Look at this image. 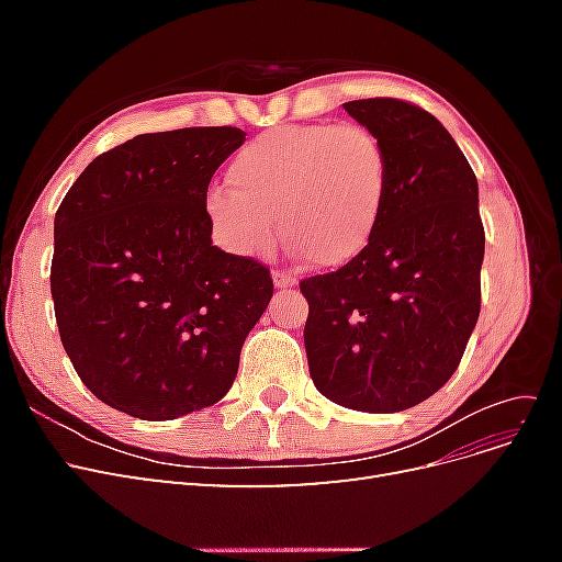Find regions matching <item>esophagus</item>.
Returning a JSON list of instances; mask_svg holds the SVG:
<instances>
[{"label":"esophagus","mask_w":562,"mask_h":562,"mask_svg":"<svg viewBox=\"0 0 562 562\" xmlns=\"http://www.w3.org/2000/svg\"><path fill=\"white\" fill-rule=\"evenodd\" d=\"M274 283H277V288H295L297 285V279L293 277V274H288V271H283V269H274Z\"/></svg>","instance_id":"34e87169"}]
</instances>
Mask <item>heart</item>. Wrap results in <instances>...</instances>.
Instances as JSON below:
<instances>
[{"label":"heart","mask_w":562,"mask_h":562,"mask_svg":"<svg viewBox=\"0 0 562 562\" xmlns=\"http://www.w3.org/2000/svg\"><path fill=\"white\" fill-rule=\"evenodd\" d=\"M211 190L206 211L234 252H265L277 239L323 269L347 267L375 241L391 194V159L363 124H285L244 145Z\"/></svg>","instance_id":"1"}]
</instances>
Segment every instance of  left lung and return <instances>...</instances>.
Here are the masks:
<instances>
[{"label": "left lung", "instance_id": "obj_1", "mask_svg": "<svg viewBox=\"0 0 562 562\" xmlns=\"http://www.w3.org/2000/svg\"><path fill=\"white\" fill-rule=\"evenodd\" d=\"M391 159L380 234L347 267L300 281L310 375L361 413L434 396L462 361L481 314L485 229L479 180L434 114L401 98L345 103Z\"/></svg>", "mask_w": 562, "mask_h": 562}]
</instances>
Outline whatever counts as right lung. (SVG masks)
<instances>
[{
  "label": "right lung",
  "mask_w": 562,
  "mask_h": 562,
  "mask_svg": "<svg viewBox=\"0 0 562 562\" xmlns=\"http://www.w3.org/2000/svg\"><path fill=\"white\" fill-rule=\"evenodd\" d=\"M241 128L143 133L95 157L56 211L50 297L79 380L114 411L176 419L223 398L274 295L220 250L206 192Z\"/></svg>",
  "instance_id": "add662e5"
}]
</instances>
